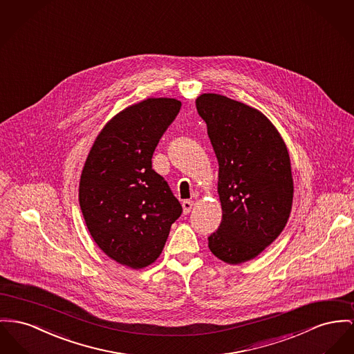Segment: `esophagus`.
<instances>
[{
	"mask_svg": "<svg viewBox=\"0 0 354 354\" xmlns=\"http://www.w3.org/2000/svg\"><path fill=\"white\" fill-rule=\"evenodd\" d=\"M193 201L192 200H185V201H183V209H184V213L185 214H188L190 211H192V208H193Z\"/></svg>",
	"mask_w": 354,
	"mask_h": 354,
	"instance_id": "obj_1",
	"label": "esophagus"
}]
</instances>
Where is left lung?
Returning <instances> with one entry per match:
<instances>
[{
    "label": "left lung",
    "instance_id": "8db88e82",
    "mask_svg": "<svg viewBox=\"0 0 354 354\" xmlns=\"http://www.w3.org/2000/svg\"><path fill=\"white\" fill-rule=\"evenodd\" d=\"M218 161L223 218L208 237L228 264L254 259L286 227L292 205L290 156L275 126L257 109L218 94L196 99Z\"/></svg>",
    "mask_w": 354,
    "mask_h": 354
}]
</instances>
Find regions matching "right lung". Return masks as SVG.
Listing matches in <instances>:
<instances>
[{"label": "right lung", "instance_id": "add662e5", "mask_svg": "<svg viewBox=\"0 0 354 354\" xmlns=\"http://www.w3.org/2000/svg\"><path fill=\"white\" fill-rule=\"evenodd\" d=\"M181 102L149 97L120 111L96 137L82 171L79 204L97 247L130 268L161 255L183 207L151 167Z\"/></svg>", "mask_w": 354, "mask_h": 354}]
</instances>
